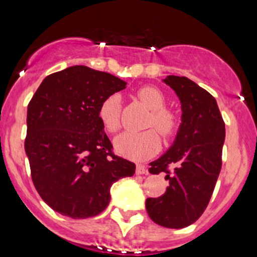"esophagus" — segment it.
Instances as JSON below:
<instances>
[{
  "label": "esophagus",
  "mask_w": 257,
  "mask_h": 257,
  "mask_svg": "<svg viewBox=\"0 0 257 257\" xmlns=\"http://www.w3.org/2000/svg\"><path fill=\"white\" fill-rule=\"evenodd\" d=\"M136 173H137V174H138V175H144V174H148V170H147V168L144 167V165L139 164V165H137Z\"/></svg>",
  "instance_id": "obj_1"
}]
</instances>
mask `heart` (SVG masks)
<instances>
[{"mask_svg":"<svg viewBox=\"0 0 257 257\" xmlns=\"http://www.w3.org/2000/svg\"><path fill=\"white\" fill-rule=\"evenodd\" d=\"M138 97L152 110L148 125H154L163 137L168 138L178 126V116L173 110L165 108L164 94L153 85H145L138 90ZM121 99L119 94H110L99 107V118L109 132L120 128ZM114 150L126 159L143 162L157 154L160 149V137L154 129L144 132L126 131L116 136L113 141Z\"/></svg>","mask_w":257,"mask_h":257,"instance_id":"obj_1","label":"heart"}]
</instances>
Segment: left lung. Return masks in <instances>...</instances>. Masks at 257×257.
<instances>
[{
	"instance_id": "obj_1",
	"label": "left lung",
	"mask_w": 257,
	"mask_h": 257,
	"mask_svg": "<svg viewBox=\"0 0 257 257\" xmlns=\"http://www.w3.org/2000/svg\"><path fill=\"white\" fill-rule=\"evenodd\" d=\"M163 82L178 95L181 123L172 147L150 163L152 174L167 173L164 195L148 198V215L155 224L181 229L195 222L208 206L221 170L225 123L215 98L186 77Z\"/></svg>"
}]
</instances>
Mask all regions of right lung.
Wrapping results in <instances>:
<instances>
[{"label": "right lung", "instance_id": "1", "mask_svg": "<svg viewBox=\"0 0 257 257\" xmlns=\"http://www.w3.org/2000/svg\"><path fill=\"white\" fill-rule=\"evenodd\" d=\"M126 82L73 66L42 80L27 108L25 150L36 190L54 211L72 219L100 214L116 180L136 164L114 155L99 107Z\"/></svg>", "mask_w": 257, "mask_h": 257}]
</instances>
